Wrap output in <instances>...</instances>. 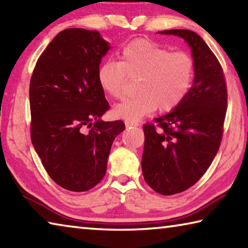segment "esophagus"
Segmentation results:
<instances>
[{
	"instance_id": "esophagus-1",
	"label": "esophagus",
	"mask_w": 248,
	"mask_h": 248,
	"mask_svg": "<svg viewBox=\"0 0 248 248\" xmlns=\"http://www.w3.org/2000/svg\"><path fill=\"white\" fill-rule=\"evenodd\" d=\"M125 127L127 128H136V127H138V124H136V123H130V121H125Z\"/></svg>"
}]
</instances>
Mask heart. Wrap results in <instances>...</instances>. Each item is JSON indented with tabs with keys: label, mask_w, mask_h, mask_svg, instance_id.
I'll use <instances>...</instances> for the list:
<instances>
[{
	"label": "heart",
	"mask_w": 248,
	"mask_h": 248,
	"mask_svg": "<svg viewBox=\"0 0 248 248\" xmlns=\"http://www.w3.org/2000/svg\"><path fill=\"white\" fill-rule=\"evenodd\" d=\"M195 75V61L189 53L173 51L153 41L137 39L120 54V62L107 60L99 65L97 79L102 90L114 98L124 95L129 78H139L138 94L114 108L117 118L130 123L175 108L186 97Z\"/></svg>",
	"instance_id": "obj_1"
}]
</instances>
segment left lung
<instances>
[{
  "label": "left lung",
  "mask_w": 248,
  "mask_h": 248,
  "mask_svg": "<svg viewBox=\"0 0 248 248\" xmlns=\"http://www.w3.org/2000/svg\"><path fill=\"white\" fill-rule=\"evenodd\" d=\"M159 33L182 37L191 49V89L170 114L145 124L142 173L154 191L170 196L198 182L219 151L228 107L223 70L203 39L188 29Z\"/></svg>",
  "instance_id": "8db88e82"
}]
</instances>
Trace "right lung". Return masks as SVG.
Segmentation results:
<instances>
[{
  "label": "right lung",
  "mask_w": 248,
  "mask_h": 248,
  "mask_svg": "<svg viewBox=\"0 0 248 248\" xmlns=\"http://www.w3.org/2000/svg\"><path fill=\"white\" fill-rule=\"evenodd\" d=\"M97 31L64 29L41 53L29 85L31 138L46 171L70 191H87L106 174L121 120L99 118L109 109L97 79L109 50Z\"/></svg>",
  "instance_id": "obj_1"
}]
</instances>
